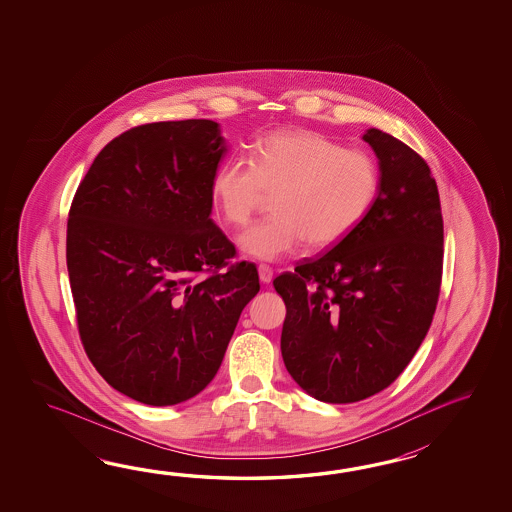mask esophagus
Listing matches in <instances>:
<instances>
[{
  "label": "esophagus",
  "instance_id": "1",
  "mask_svg": "<svg viewBox=\"0 0 512 512\" xmlns=\"http://www.w3.org/2000/svg\"><path fill=\"white\" fill-rule=\"evenodd\" d=\"M258 272H260V280L263 283H271L272 280V269L269 265H263L261 263L260 267H258Z\"/></svg>",
  "mask_w": 512,
  "mask_h": 512
}]
</instances>
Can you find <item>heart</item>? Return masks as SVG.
<instances>
[{"mask_svg":"<svg viewBox=\"0 0 512 512\" xmlns=\"http://www.w3.org/2000/svg\"><path fill=\"white\" fill-rule=\"evenodd\" d=\"M377 161L359 148L313 130L274 131L254 141L249 163L227 159L210 181V196L230 227H245L265 194L274 216L240 236V249L276 261L300 251L326 249L346 238L370 214L379 194Z\"/></svg>","mask_w":512,"mask_h":512,"instance_id":"b5f03b06","label":"heart"}]
</instances>
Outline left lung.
Here are the masks:
<instances>
[{"instance_id":"1","label":"left lung","mask_w":512,"mask_h":512,"mask_svg":"<svg viewBox=\"0 0 512 512\" xmlns=\"http://www.w3.org/2000/svg\"><path fill=\"white\" fill-rule=\"evenodd\" d=\"M381 186L370 214L316 260L272 285L287 307L282 357L322 403L368 399L414 359L443 274V216L425 159L381 130L364 133Z\"/></svg>"}]
</instances>
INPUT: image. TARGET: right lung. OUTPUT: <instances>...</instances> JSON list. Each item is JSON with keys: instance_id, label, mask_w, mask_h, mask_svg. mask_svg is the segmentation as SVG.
<instances>
[{"instance_id": "1", "label": "right lung", "mask_w": 512, "mask_h": 512, "mask_svg": "<svg viewBox=\"0 0 512 512\" xmlns=\"http://www.w3.org/2000/svg\"><path fill=\"white\" fill-rule=\"evenodd\" d=\"M227 152L218 122H152L98 153L67 219V271L87 357L109 386L152 406L203 392L218 373L256 265L212 221ZM207 273V277H201Z\"/></svg>"}]
</instances>
